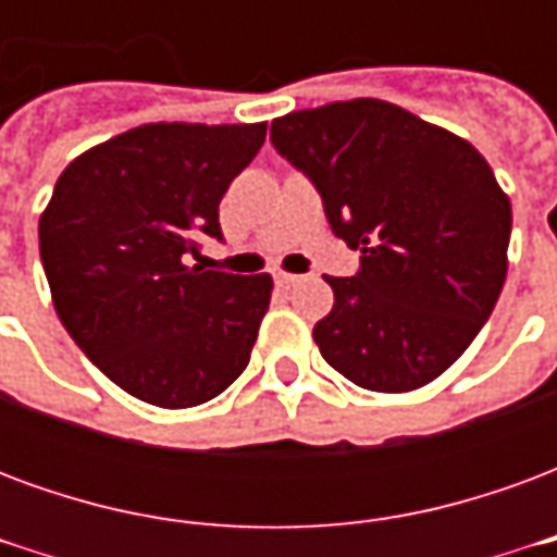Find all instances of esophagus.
<instances>
[{
	"label": "esophagus",
	"mask_w": 557,
	"mask_h": 557,
	"mask_svg": "<svg viewBox=\"0 0 557 557\" xmlns=\"http://www.w3.org/2000/svg\"><path fill=\"white\" fill-rule=\"evenodd\" d=\"M277 283L283 286V289H292L295 283H301V274H286V271H280Z\"/></svg>",
	"instance_id": "1"
}]
</instances>
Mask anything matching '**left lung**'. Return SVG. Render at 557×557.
<instances>
[{"label": "left lung", "mask_w": 557, "mask_h": 557, "mask_svg": "<svg viewBox=\"0 0 557 557\" xmlns=\"http://www.w3.org/2000/svg\"><path fill=\"white\" fill-rule=\"evenodd\" d=\"M322 196L355 277H325L322 358L367 391L406 394L471 346L507 277L510 199L478 148L397 103L355 98L271 122Z\"/></svg>", "instance_id": "obj_1"}]
</instances>
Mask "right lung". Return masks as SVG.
<instances>
[{
  "mask_svg": "<svg viewBox=\"0 0 557 557\" xmlns=\"http://www.w3.org/2000/svg\"><path fill=\"white\" fill-rule=\"evenodd\" d=\"M259 125H139L67 163L38 223L65 331L110 382L160 409L244 373L274 280L190 265L223 238L218 206L265 143Z\"/></svg>",
  "mask_w": 557,
  "mask_h": 557,
  "instance_id": "right-lung-1",
  "label": "right lung"
}]
</instances>
